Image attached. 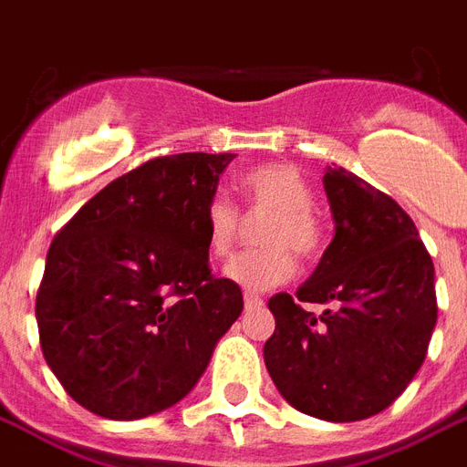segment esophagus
<instances>
[{"instance_id":"34e87169","label":"esophagus","mask_w":467,"mask_h":467,"mask_svg":"<svg viewBox=\"0 0 467 467\" xmlns=\"http://www.w3.org/2000/svg\"><path fill=\"white\" fill-rule=\"evenodd\" d=\"M264 306V298L262 296H256L252 291H244V307L247 310H254V307H262Z\"/></svg>"}]
</instances>
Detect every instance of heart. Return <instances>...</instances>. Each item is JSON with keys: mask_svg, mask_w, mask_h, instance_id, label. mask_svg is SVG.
I'll return each instance as SVG.
<instances>
[{"mask_svg": "<svg viewBox=\"0 0 467 467\" xmlns=\"http://www.w3.org/2000/svg\"><path fill=\"white\" fill-rule=\"evenodd\" d=\"M244 211L269 213L259 227L266 247L242 252L225 266V276L247 291H269L291 281L296 256L310 259L322 247V225L312 211L315 191L298 169L285 161H266L240 176ZM205 249L213 259L233 254L242 234L240 208L225 196H213L203 211Z\"/></svg>", "mask_w": 467, "mask_h": 467, "instance_id": "1", "label": "heart"}]
</instances>
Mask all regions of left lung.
Returning <instances> with one entry per match:
<instances>
[{
	"mask_svg": "<svg viewBox=\"0 0 467 467\" xmlns=\"http://www.w3.org/2000/svg\"><path fill=\"white\" fill-rule=\"evenodd\" d=\"M334 237L296 298L276 293L264 361L296 410L327 421L383 412L412 383L436 325L434 262L412 218L368 182L329 167ZM332 308L315 316L302 307Z\"/></svg>",
	"mask_w": 467,
	"mask_h": 467,
	"instance_id": "1",
	"label": "left lung"
}]
</instances>
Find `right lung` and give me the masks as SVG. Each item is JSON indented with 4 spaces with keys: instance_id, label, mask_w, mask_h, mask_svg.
<instances>
[{
    "instance_id": "obj_1",
    "label": "right lung",
    "mask_w": 467,
    "mask_h": 467,
    "mask_svg": "<svg viewBox=\"0 0 467 467\" xmlns=\"http://www.w3.org/2000/svg\"><path fill=\"white\" fill-rule=\"evenodd\" d=\"M234 155L155 157L113 179L47 249L36 296L40 348L75 402L140 420L186 398L242 312L215 278L203 211Z\"/></svg>"
}]
</instances>
